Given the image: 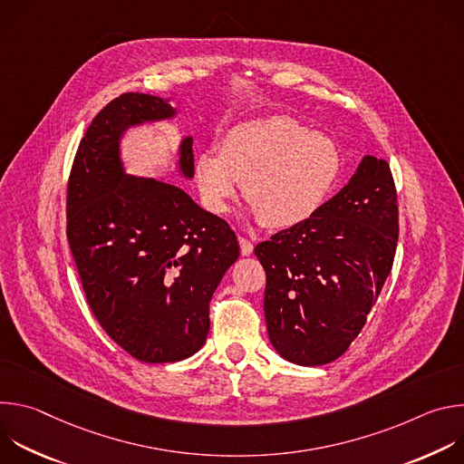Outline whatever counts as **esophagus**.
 <instances>
[{"label":"esophagus","instance_id":"1","mask_svg":"<svg viewBox=\"0 0 464 464\" xmlns=\"http://www.w3.org/2000/svg\"><path fill=\"white\" fill-rule=\"evenodd\" d=\"M238 244H240L242 255H251L253 253V242L247 240L246 237H238Z\"/></svg>","mask_w":464,"mask_h":464}]
</instances>
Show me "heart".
<instances>
[{
  "label": "heart",
  "mask_w": 464,
  "mask_h": 464,
  "mask_svg": "<svg viewBox=\"0 0 464 464\" xmlns=\"http://www.w3.org/2000/svg\"><path fill=\"white\" fill-rule=\"evenodd\" d=\"M342 154L333 138L294 117L274 115L235 126L220 143V156L196 160V183L206 208L227 213L238 183L244 198L272 229L310 220L333 196Z\"/></svg>",
  "instance_id": "1"
}]
</instances>
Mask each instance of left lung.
Returning a JSON list of instances; mask_svg holds the SVG:
<instances>
[{"label":"left lung","mask_w":464,"mask_h":464,"mask_svg":"<svg viewBox=\"0 0 464 464\" xmlns=\"http://www.w3.org/2000/svg\"><path fill=\"white\" fill-rule=\"evenodd\" d=\"M396 242L389 163L365 156L349 185L310 220L256 244L266 272L264 315L277 353L310 367L340 358L391 274Z\"/></svg>","instance_id":"8db88e82"}]
</instances>
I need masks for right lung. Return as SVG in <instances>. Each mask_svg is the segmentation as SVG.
Returning <instances> with one entry per match:
<instances>
[{"label":"right lung","instance_id":"add662e5","mask_svg":"<svg viewBox=\"0 0 464 464\" xmlns=\"http://www.w3.org/2000/svg\"><path fill=\"white\" fill-rule=\"evenodd\" d=\"M172 113L147 93L110 101L79 143L65 198V235L88 304L106 334L145 363L179 362L206 343L211 297L240 255L229 224L181 188L122 172L124 128ZM179 165L194 174L190 138Z\"/></svg>","mask_w":464,"mask_h":464}]
</instances>
